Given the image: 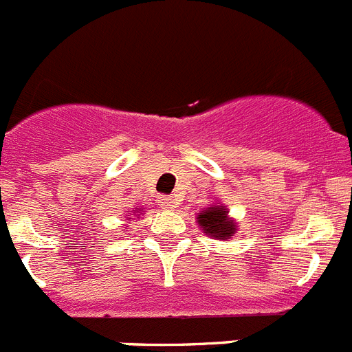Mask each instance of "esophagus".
Instances as JSON below:
<instances>
[{
  "label": "esophagus",
  "instance_id": "1",
  "mask_svg": "<svg viewBox=\"0 0 352 352\" xmlns=\"http://www.w3.org/2000/svg\"><path fill=\"white\" fill-rule=\"evenodd\" d=\"M160 204L163 208H175V198L173 196H160Z\"/></svg>",
  "mask_w": 352,
  "mask_h": 352
}]
</instances>
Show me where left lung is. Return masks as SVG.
Instances as JSON below:
<instances>
[{
  "mask_svg": "<svg viewBox=\"0 0 352 352\" xmlns=\"http://www.w3.org/2000/svg\"><path fill=\"white\" fill-rule=\"evenodd\" d=\"M198 224L201 226L204 233L214 239L226 240L233 236L236 230V224L228 217V210L221 205H212L198 214Z\"/></svg>",
  "mask_w": 352,
  "mask_h": 352,
  "instance_id": "obj_1",
  "label": "left lung"
}]
</instances>
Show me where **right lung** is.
Masks as SVG:
<instances>
[{
  "label": "right lung",
  "mask_w": 352,
  "mask_h": 352,
  "mask_svg": "<svg viewBox=\"0 0 352 352\" xmlns=\"http://www.w3.org/2000/svg\"><path fill=\"white\" fill-rule=\"evenodd\" d=\"M138 210H140V208H137V210H135V212H138Z\"/></svg>",
  "instance_id": "1"
}]
</instances>
